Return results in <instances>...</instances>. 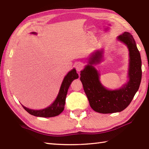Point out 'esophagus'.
<instances>
[{
	"label": "esophagus",
	"instance_id": "1",
	"mask_svg": "<svg viewBox=\"0 0 149 149\" xmlns=\"http://www.w3.org/2000/svg\"><path fill=\"white\" fill-rule=\"evenodd\" d=\"M75 68H76V70L77 72H79L83 68V64H81V63H78L76 65H75Z\"/></svg>",
	"mask_w": 149,
	"mask_h": 149
}]
</instances>
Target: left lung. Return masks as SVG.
Masks as SVG:
<instances>
[{"label": "left lung", "instance_id": "left-lung-1", "mask_svg": "<svg viewBox=\"0 0 149 149\" xmlns=\"http://www.w3.org/2000/svg\"><path fill=\"white\" fill-rule=\"evenodd\" d=\"M127 46L129 50V81L123 88L116 90L106 89L99 81V74L92 64L100 61L101 52H97L90 58L88 64L81 72L80 79L90 105L100 113L120 112L127 107L140 87L141 80V60L140 52L131 34L125 32L118 37Z\"/></svg>", "mask_w": 149, "mask_h": 149}]
</instances>
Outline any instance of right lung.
Returning a JSON list of instances; mask_svg holds the SVG:
<instances>
[{
	"label": "right lung",
	"instance_id": "add662e5",
	"mask_svg": "<svg viewBox=\"0 0 149 149\" xmlns=\"http://www.w3.org/2000/svg\"><path fill=\"white\" fill-rule=\"evenodd\" d=\"M33 33L35 34V33ZM78 77L79 75L77 74L75 69H73L70 72H69L68 74L65 77L64 79H63L61 88H60L59 92L56 99L51 105L47 107V108L40 110H33L27 108L24 106H22L26 111L31 114V115L36 116L49 118V117H53L59 115L64 110L66 97L70 85L73 81Z\"/></svg>",
	"mask_w": 149,
	"mask_h": 149
}]
</instances>
